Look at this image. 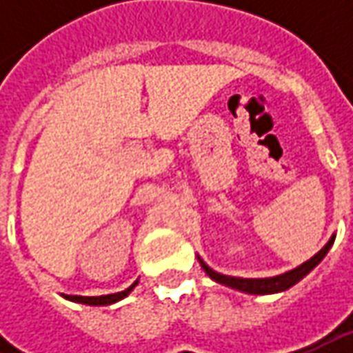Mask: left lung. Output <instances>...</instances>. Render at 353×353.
<instances>
[{"mask_svg": "<svg viewBox=\"0 0 353 353\" xmlns=\"http://www.w3.org/2000/svg\"><path fill=\"white\" fill-rule=\"evenodd\" d=\"M334 239L336 236H332L328 239V243L322 248V250L316 253V255H312L308 261L305 263H301L299 267H294L291 271H287V273H281V275H275V277H265V279H243V277H230V275H222V273H218V271H214L212 267L204 263L200 257H198V261H200V267L206 271V275L212 279V281H216V283H220V285H225V287H230V289H236V291L241 292H248V294H275V292H283L287 291V289H291L292 285H296L301 279H305L316 265L326 257V253L328 250L332 248Z\"/></svg>", "mask_w": 353, "mask_h": 353, "instance_id": "1", "label": "left lung"}]
</instances>
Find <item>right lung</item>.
Instances as JSON below:
<instances>
[{
	"label": "right lung",
	"instance_id": "1",
	"mask_svg": "<svg viewBox=\"0 0 353 353\" xmlns=\"http://www.w3.org/2000/svg\"><path fill=\"white\" fill-rule=\"evenodd\" d=\"M139 281H135L131 287H128L125 291L114 292V294H102V296H74V294H62L66 301H72V303H80V305H88V306H105V305H114L117 301L125 299L129 292L133 291L137 287Z\"/></svg>",
	"mask_w": 353,
	"mask_h": 353
}]
</instances>
